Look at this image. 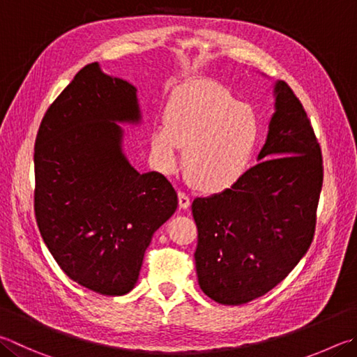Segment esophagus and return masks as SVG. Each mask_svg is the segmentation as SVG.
<instances>
[{"instance_id": "esophagus-1", "label": "esophagus", "mask_w": 357, "mask_h": 357, "mask_svg": "<svg viewBox=\"0 0 357 357\" xmlns=\"http://www.w3.org/2000/svg\"><path fill=\"white\" fill-rule=\"evenodd\" d=\"M178 204H179L181 209H187V207L190 206V198L187 197L184 192H179L178 193Z\"/></svg>"}]
</instances>
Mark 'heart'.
Segmentation results:
<instances>
[{"mask_svg": "<svg viewBox=\"0 0 357 357\" xmlns=\"http://www.w3.org/2000/svg\"><path fill=\"white\" fill-rule=\"evenodd\" d=\"M261 120L218 84L193 81L178 87L165 106V121L151 131V151L164 173L184 167L198 190L218 193L241 181L261 144Z\"/></svg>", "mask_w": 357, "mask_h": 357, "instance_id": "heart-1", "label": "heart"}]
</instances>
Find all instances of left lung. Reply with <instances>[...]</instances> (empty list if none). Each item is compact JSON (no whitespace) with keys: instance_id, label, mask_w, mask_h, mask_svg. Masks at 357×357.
Here are the masks:
<instances>
[{"instance_id":"obj_1","label":"left lung","mask_w":357,"mask_h":357,"mask_svg":"<svg viewBox=\"0 0 357 357\" xmlns=\"http://www.w3.org/2000/svg\"><path fill=\"white\" fill-rule=\"evenodd\" d=\"M276 112L259 164L231 189L192 203L201 290L228 306L278 286L306 255L323 185L319 139L287 82L275 87Z\"/></svg>"}]
</instances>
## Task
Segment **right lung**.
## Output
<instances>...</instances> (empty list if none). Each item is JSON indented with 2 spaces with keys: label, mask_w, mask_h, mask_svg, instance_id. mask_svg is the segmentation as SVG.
Listing matches in <instances>:
<instances>
[{
  "label": "right lung",
  "mask_w": 357,
  "mask_h": 357,
  "mask_svg": "<svg viewBox=\"0 0 357 357\" xmlns=\"http://www.w3.org/2000/svg\"><path fill=\"white\" fill-rule=\"evenodd\" d=\"M135 87L77 71L45 112L34 145L38 231L70 280L100 295L137 282L151 237L178 207L164 174H140L121 153L115 121H139Z\"/></svg>",
  "instance_id": "right-lung-1"
}]
</instances>
